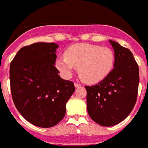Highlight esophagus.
<instances>
[{
  "instance_id": "1",
  "label": "esophagus",
  "mask_w": 148,
  "mask_h": 148,
  "mask_svg": "<svg viewBox=\"0 0 148 148\" xmlns=\"http://www.w3.org/2000/svg\"><path fill=\"white\" fill-rule=\"evenodd\" d=\"M74 86L76 88H78L80 87V86H81V84H78V83H74Z\"/></svg>"
}]
</instances>
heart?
I'll return each mask as SVG.
<instances>
[{
  "instance_id": "b5f03b06",
  "label": "heart",
  "mask_w": 148,
  "mask_h": 148,
  "mask_svg": "<svg viewBox=\"0 0 148 148\" xmlns=\"http://www.w3.org/2000/svg\"><path fill=\"white\" fill-rule=\"evenodd\" d=\"M115 63L114 51L91 43H77L64 52V58L58 59L56 66L68 77L78 67V74L88 84H96L104 80L112 71Z\"/></svg>"
}]
</instances>
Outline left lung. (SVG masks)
Here are the masks:
<instances>
[{
	"label": "left lung",
	"instance_id": "obj_1",
	"mask_svg": "<svg viewBox=\"0 0 148 148\" xmlns=\"http://www.w3.org/2000/svg\"><path fill=\"white\" fill-rule=\"evenodd\" d=\"M115 55L112 71L99 84L86 86L89 116L102 126L120 123L129 116L136 102L139 70L131 51L109 40Z\"/></svg>",
	"mask_w": 148,
	"mask_h": 148
}]
</instances>
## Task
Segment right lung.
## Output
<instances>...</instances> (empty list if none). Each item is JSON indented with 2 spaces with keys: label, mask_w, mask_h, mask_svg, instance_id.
Returning <instances> with one entry per match:
<instances>
[{
  "label": "right lung",
  "mask_w": 148,
  "mask_h": 148,
  "mask_svg": "<svg viewBox=\"0 0 148 148\" xmlns=\"http://www.w3.org/2000/svg\"><path fill=\"white\" fill-rule=\"evenodd\" d=\"M58 47L54 43H34L21 48L10 63L15 106L39 127H52L64 118L67 101L75 90L73 82L61 78L55 67Z\"/></svg>",
  "instance_id": "right-lung-1"
}]
</instances>
